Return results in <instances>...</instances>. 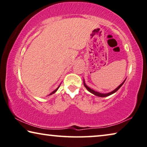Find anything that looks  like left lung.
I'll list each match as a JSON object with an SVG mask.
<instances>
[{"mask_svg":"<svg viewBox=\"0 0 147 147\" xmlns=\"http://www.w3.org/2000/svg\"><path fill=\"white\" fill-rule=\"evenodd\" d=\"M126 79H125V80L122 82L121 85H120L118 87H117L116 88H115V90H113V91H111V92H110L109 93H101V92H97V91H95L94 90L92 89V88H90V87H88V86L86 85V83L85 82V80L83 79V84H84V86H85V87L87 89L88 91H89L90 92H91L92 94H94L95 96H98V97H107V96H109L110 95L113 94H114L115 92H116L121 87V86H122V85H123L124 83L125 82V81H126Z\"/></svg>","mask_w":147,"mask_h":147,"instance_id":"8db88e82","label":"left lung"}]
</instances>
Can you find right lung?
Here are the masks:
<instances>
[{
	"instance_id": "obj_1",
	"label": "right lung",
	"mask_w": 147,
	"mask_h": 147,
	"mask_svg": "<svg viewBox=\"0 0 147 147\" xmlns=\"http://www.w3.org/2000/svg\"><path fill=\"white\" fill-rule=\"evenodd\" d=\"M60 85L59 86H58V87L56 88V89H55L54 91H53V92L51 93V94H50L49 95V96H50V95H51V94H54V93H55V92H57V90L58 89H59V88L60 87Z\"/></svg>"
}]
</instances>
